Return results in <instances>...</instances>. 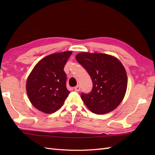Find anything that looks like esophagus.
<instances>
[{"label":"esophagus","mask_w":155,"mask_h":155,"mask_svg":"<svg viewBox=\"0 0 155 155\" xmlns=\"http://www.w3.org/2000/svg\"><path fill=\"white\" fill-rule=\"evenodd\" d=\"M74 89L75 91H77V92L80 91V90H81V87L79 86V85H77V86H76V87L74 88Z\"/></svg>","instance_id":"34e87169"}]
</instances>
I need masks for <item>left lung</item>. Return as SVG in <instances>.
<instances>
[{"instance_id":"1","label":"left lung","mask_w":155,"mask_h":155,"mask_svg":"<svg viewBox=\"0 0 155 155\" xmlns=\"http://www.w3.org/2000/svg\"><path fill=\"white\" fill-rule=\"evenodd\" d=\"M76 59L90 75L93 89L81 98L92 113L103 114L114 110L126 93L127 75L118 59L103 53L81 52Z\"/></svg>"}]
</instances>
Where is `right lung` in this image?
Instances as JSON below:
<instances>
[{"label": "right lung", "instance_id": "right-lung-1", "mask_svg": "<svg viewBox=\"0 0 155 155\" xmlns=\"http://www.w3.org/2000/svg\"><path fill=\"white\" fill-rule=\"evenodd\" d=\"M66 51L47 56L35 65L26 88L31 103L38 110L51 114L63 105L69 92L66 87L64 65L72 54Z\"/></svg>", "mask_w": 155, "mask_h": 155}]
</instances>
